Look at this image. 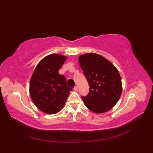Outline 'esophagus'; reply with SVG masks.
I'll list each match as a JSON object with an SVG mask.
<instances>
[{
    "instance_id": "34e87169",
    "label": "esophagus",
    "mask_w": 153,
    "mask_h": 153,
    "mask_svg": "<svg viewBox=\"0 0 153 153\" xmlns=\"http://www.w3.org/2000/svg\"><path fill=\"white\" fill-rule=\"evenodd\" d=\"M74 89L76 91H78V86H75Z\"/></svg>"
}]
</instances>
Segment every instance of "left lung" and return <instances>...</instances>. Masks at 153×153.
I'll return each mask as SVG.
<instances>
[{"label": "left lung", "mask_w": 153, "mask_h": 153, "mask_svg": "<svg viewBox=\"0 0 153 153\" xmlns=\"http://www.w3.org/2000/svg\"><path fill=\"white\" fill-rule=\"evenodd\" d=\"M78 61L90 87L88 95L82 97L85 106L97 114L112 109L122 91L118 70L109 60L97 53L80 55Z\"/></svg>", "instance_id": "left-lung-1"}]
</instances>
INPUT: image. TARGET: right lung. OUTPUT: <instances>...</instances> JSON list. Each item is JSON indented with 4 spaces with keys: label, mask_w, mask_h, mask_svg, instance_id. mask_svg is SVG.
Wrapping results in <instances>:
<instances>
[{
    "label": "right lung",
    "mask_w": 153,
    "mask_h": 153,
    "mask_svg": "<svg viewBox=\"0 0 153 153\" xmlns=\"http://www.w3.org/2000/svg\"><path fill=\"white\" fill-rule=\"evenodd\" d=\"M67 56L52 54L44 57L37 65L30 83L31 98L41 111L54 114L63 108L71 89L58 71Z\"/></svg>",
    "instance_id": "add662e5"
}]
</instances>
